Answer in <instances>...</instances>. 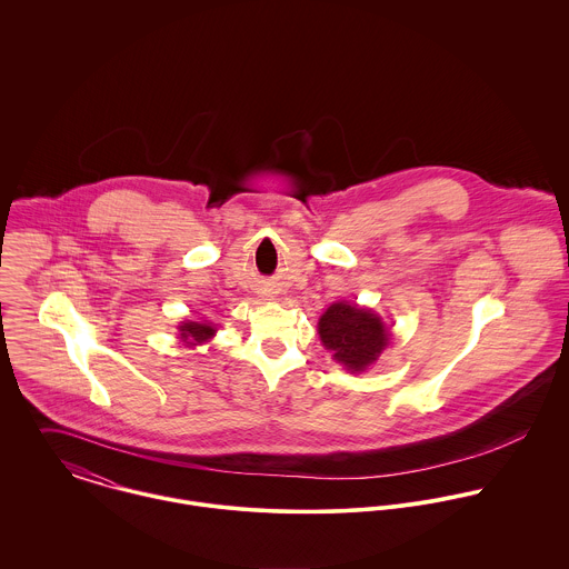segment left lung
I'll list each match as a JSON object with an SVG mask.
<instances>
[{
  "label": "left lung",
  "instance_id": "1",
  "mask_svg": "<svg viewBox=\"0 0 569 569\" xmlns=\"http://www.w3.org/2000/svg\"><path fill=\"white\" fill-rule=\"evenodd\" d=\"M318 332L332 359L350 372L372 366L390 343V332L379 316L348 302L330 305L318 322Z\"/></svg>",
  "mask_w": 569,
  "mask_h": 569
}]
</instances>
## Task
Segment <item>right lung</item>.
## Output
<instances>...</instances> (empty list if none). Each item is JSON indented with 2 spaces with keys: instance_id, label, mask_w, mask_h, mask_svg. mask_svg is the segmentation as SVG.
Returning <instances> with one entry per match:
<instances>
[{
  "instance_id": "1",
  "label": "right lung",
  "mask_w": 569,
  "mask_h": 569,
  "mask_svg": "<svg viewBox=\"0 0 569 569\" xmlns=\"http://www.w3.org/2000/svg\"><path fill=\"white\" fill-rule=\"evenodd\" d=\"M217 328L208 322H181L179 325V339L186 346H199L203 341H208L210 337H214Z\"/></svg>"
}]
</instances>
